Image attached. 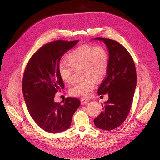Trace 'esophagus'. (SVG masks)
<instances>
[{"label": "esophagus", "instance_id": "esophagus-1", "mask_svg": "<svg viewBox=\"0 0 160 160\" xmlns=\"http://www.w3.org/2000/svg\"><path fill=\"white\" fill-rule=\"evenodd\" d=\"M88 102V99H81V104H85L86 103H87Z\"/></svg>", "mask_w": 160, "mask_h": 160}]
</instances>
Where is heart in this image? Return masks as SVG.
<instances>
[{"label":"heart","instance_id":"obj_1","mask_svg":"<svg viewBox=\"0 0 160 160\" xmlns=\"http://www.w3.org/2000/svg\"><path fill=\"white\" fill-rule=\"evenodd\" d=\"M67 61L69 64L63 61L59 63L60 78L70 83L73 81V70L82 69L83 78L85 79L75 83L70 88V93L83 98L90 97L96 85V80L101 81L107 73L109 57L106 50L101 46L82 45L68 54Z\"/></svg>","mask_w":160,"mask_h":160}]
</instances>
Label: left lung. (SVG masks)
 <instances>
[{"instance_id":"left-lung-1","label":"left lung","mask_w":160,"mask_h":160,"mask_svg":"<svg viewBox=\"0 0 160 160\" xmlns=\"http://www.w3.org/2000/svg\"><path fill=\"white\" fill-rule=\"evenodd\" d=\"M94 40L102 41L109 53L106 77L98 90V95L108 94L109 99L102 104V111L94 122L100 129L111 130L120 126L128 115L137 85L136 69L122 45L111 39Z\"/></svg>"}]
</instances>
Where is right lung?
<instances>
[{
    "label": "right lung",
    "instance_id": "right-lung-1",
    "mask_svg": "<svg viewBox=\"0 0 160 160\" xmlns=\"http://www.w3.org/2000/svg\"><path fill=\"white\" fill-rule=\"evenodd\" d=\"M78 40H56L45 44L29 61L22 78V93L27 109L35 123L49 133H59L71 125L80 104L79 99L67 98L61 104L54 101L56 92L64 85L58 73L61 57Z\"/></svg>",
    "mask_w": 160,
    "mask_h": 160
}]
</instances>
